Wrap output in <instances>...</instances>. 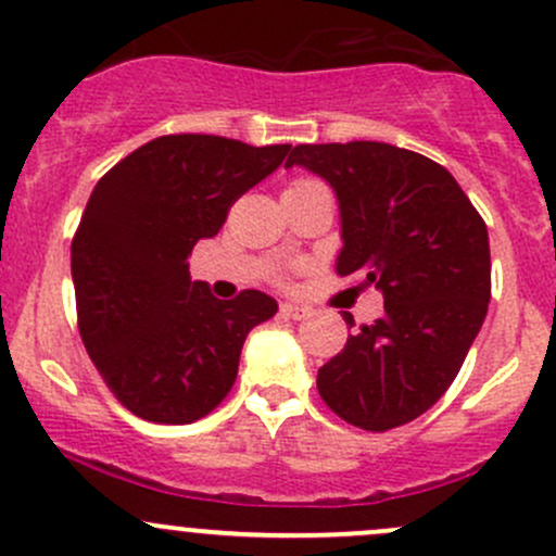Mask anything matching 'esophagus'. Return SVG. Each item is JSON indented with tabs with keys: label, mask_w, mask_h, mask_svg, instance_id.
I'll return each instance as SVG.
<instances>
[{
	"label": "esophagus",
	"mask_w": 556,
	"mask_h": 556,
	"mask_svg": "<svg viewBox=\"0 0 556 556\" xmlns=\"http://www.w3.org/2000/svg\"><path fill=\"white\" fill-rule=\"evenodd\" d=\"M279 314H282L285 319H303L308 314V308L298 306V303H282V306H279Z\"/></svg>",
	"instance_id": "obj_1"
}]
</instances>
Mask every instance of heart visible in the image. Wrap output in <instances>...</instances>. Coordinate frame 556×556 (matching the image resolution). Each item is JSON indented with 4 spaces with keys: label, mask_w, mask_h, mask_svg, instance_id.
I'll list each match as a JSON object with an SVG mask.
<instances>
[{
    "label": "heart",
    "mask_w": 556,
    "mask_h": 556,
    "mask_svg": "<svg viewBox=\"0 0 556 556\" xmlns=\"http://www.w3.org/2000/svg\"><path fill=\"white\" fill-rule=\"evenodd\" d=\"M295 184H306V180H295ZM295 184H293V186H295Z\"/></svg>",
    "instance_id": "1"
}]
</instances>
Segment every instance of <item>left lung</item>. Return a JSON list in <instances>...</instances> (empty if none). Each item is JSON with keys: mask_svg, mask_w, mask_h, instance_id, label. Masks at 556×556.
I'll list each match as a JSON object with an SVG mask.
<instances>
[{"mask_svg": "<svg viewBox=\"0 0 556 556\" xmlns=\"http://www.w3.org/2000/svg\"><path fill=\"white\" fill-rule=\"evenodd\" d=\"M301 165L341 210L336 271L383 293V317L319 367L325 405L365 431L424 416L455 381L490 303L488 226L458 180L416 151L378 140L301 143ZM354 325L352 314H343Z\"/></svg>", "mask_w": 556, "mask_h": 556, "instance_id": "left-lung-1", "label": "left lung"}]
</instances>
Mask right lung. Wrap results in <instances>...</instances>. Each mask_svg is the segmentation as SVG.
Returning <instances> with one entry per match:
<instances>
[{"instance_id":"right-lung-1","label":"right lung","mask_w":556,"mask_h":556,"mask_svg":"<svg viewBox=\"0 0 556 556\" xmlns=\"http://www.w3.org/2000/svg\"><path fill=\"white\" fill-rule=\"evenodd\" d=\"M290 146L162 136L92 189L72 242L79 336L116 400L151 424H194L229 394L248 332L277 301H218L191 282L189 255L229 207L271 175Z\"/></svg>"}]
</instances>
